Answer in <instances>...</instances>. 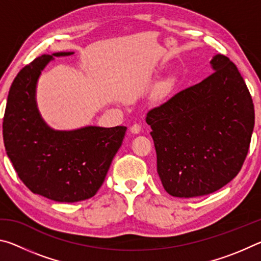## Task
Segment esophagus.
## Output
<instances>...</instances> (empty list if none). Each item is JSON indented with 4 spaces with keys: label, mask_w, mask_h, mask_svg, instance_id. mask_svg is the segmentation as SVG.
<instances>
[{
    "label": "esophagus",
    "mask_w": 261,
    "mask_h": 261,
    "mask_svg": "<svg viewBox=\"0 0 261 261\" xmlns=\"http://www.w3.org/2000/svg\"><path fill=\"white\" fill-rule=\"evenodd\" d=\"M130 130H131L132 134L137 135V134H139V132L141 131V126H140V124H137V123H136V124H134V125L130 127Z\"/></svg>",
    "instance_id": "obj_1"
}]
</instances>
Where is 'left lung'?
<instances>
[{
	"instance_id": "8db88e82",
	"label": "left lung",
	"mask_w": 261,
	"mask_h": 261,
	"mask_svg": "<svg viewBox=\"0 0 261 261\" xmlns=\"http://www.w3.org/2000/svg\"><path fill=\"white\" fill-rule=\"evenodd\" d=\"M213 73L149 110L146 122L158 174L173 197L218 191L240 173L254 127L253 101L227 56L211 61Z\"/></svg>"
}]
</instances>
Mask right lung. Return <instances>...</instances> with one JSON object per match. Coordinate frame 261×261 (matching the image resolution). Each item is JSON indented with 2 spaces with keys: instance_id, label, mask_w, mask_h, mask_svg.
I'll use <instances>...</instances> for the list:
<instances>
[{
  "instance_id": "1",
  "label": "right lung",
  "mask_w": 261,
  "mask_h": 261,
  "mask_svg": "<svg viewBox=\"0 0 261 261\" xmlns=\"http://www.w3.org/2000/svg\"><path fill=\"white\" fill-rule=\"evenodd\" d=\"M72 51L41 55L20 70L9 91L3 140L18 177L33 193L59 202L88 199L98 192L126 126H85L57 131L42 120L35 101L41 71Z\"/></svg>"
}]
</instances>
